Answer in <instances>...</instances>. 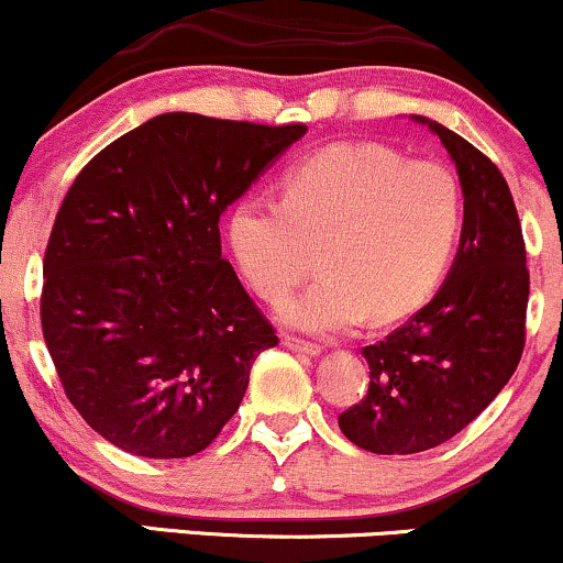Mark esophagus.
Instances as JSON below:
<instances>
[{"mask_svg":"<svg viewBox=\"0 0 563 563\" xmlns=\"http://www.w3.org/2000/svg\"><path fill=\"white\" fill-rule=\"evenodd\" d=\"M284 345L289 350H295V353H302V355H321V345H316V342H308L302 340V336H295V334H284Z\"/></svg>","mask_w":563,"mask_h":563,"instance_id":"34e87169","label":"esophagus"}]
</instances>
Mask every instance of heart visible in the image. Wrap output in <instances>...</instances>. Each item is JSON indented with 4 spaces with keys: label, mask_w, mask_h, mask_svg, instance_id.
<instances>
[{
    "label": "heart",
    "mask_w": 563,
    "mask_h": 563,
    "mask_svg": "<svg viewBox=\"0 0 563 563\" xmlns=\"http://www.w3.org/2000/svg\"><path fill=\"white\" fill-rule=\"evenodd\" d=\"M464 221L461 184L445 165L408 161L382 144L342 142L297 163L284 200L244 195L229 213V244L263 300L302 279L319 247L321 279L287 297L279 319L340 334L372 319H402L427 300Z\"/></svg>",
    "instance_id": "heart-1"
}]
</instances>
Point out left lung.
<instances>
[{
  "label": "left lung",
  "instance_id": "1",
  "mask_svg": "<svg viewBox=\"0 0 563 563\" xmlns=\"http://www.w3.org/2000/svg\"><path fill=\"white\" fill-rule=\"evenodd\" d=\"M464 189V229L453 268L419 313L363 347L368 393L340 416L350 442L379 455L438 448L495 400L525 350L530 271L517 205L490 157L438 121Z\"/></svg>",
  "mask_w": 563,
  "mask_h": 563
}]
</instances>
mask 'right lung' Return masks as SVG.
<instances>
[{
    "label": "right lung",
    "instance_id": "add662e5",
    "mask_svg": "<svg viewBox=\"0 0 563 563\" xmlns=\"http://www.w3.org/2000/svg\"><path fill=\"white\" fill-rule=\"evenodd\" d=\"M306 131L163 112L65 195L44 253V342L73 408L121 451H205L279 342L223 261L218 221Z\"/></svg>",
    "mask_w": 563,
    "mask_h": 563
}]
</instances>
